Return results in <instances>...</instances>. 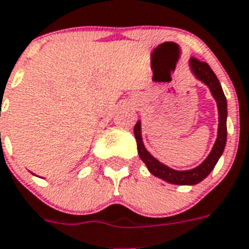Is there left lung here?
I'll list each match as a JSON object with an SVG mask.
<instances>
[{"label":"left lung","instance_id":"8db88e82","mask_svg":"<svg viewBox=\"0 0 249 249\" xmlns=\"http://www.w3.org/2000/svg\"><path fill=\"white\" fill-rule=\"evenodd\" d=\"M189 64L190 68H191V72L194 73V76L199 79V81H201L202 83H205L208 86L213 97L216 101V105H218V137H216V141H215L212 152L206 157V160L197 167L192 168V170H173L171 167L160 163V160H156L145 149L143 144V139H142L141 120L137 121V124L134 126V135L135 139H137L138 154L141 157V160L145 163L147 168L153 176L158 177V178H162L166 182L173 183V185H196V183L201 182L202 179L206 178L209 176V173L214 170L215 164L218 163L219 158H220L223 152H224L225 143H227V99H225V95L223 92L220 82L216 78V76H215V73L213 72L212 68L205 62H200L196 58H191Z\"/></svg>","mask_w":249,"mask_h":249}]
</instances>
